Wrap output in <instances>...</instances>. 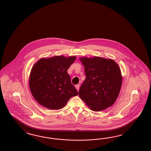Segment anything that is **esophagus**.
Returning a JSON list of instances; mask_svg holds the SVG:
<instances>
[{
    "label": "esophagus",
    "instance_id": "1",
    "mask_svg": "<svg viewBox=\"0 0 151 151\" xmlns=\"http://www.w3.org/2000/svg\"><path fill=\"white\" fill-rule=\"evenodd\" d=\"M80 84H78V85H75V88H76L77 89V90H78H78H79V88H80Z\"/></svg>",
    "mask_w": 151,
    "mask_h": 151
}]
</instances>
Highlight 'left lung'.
Returning a JSON list of instances; mask_svg holds the SVG:
<instances>
[{
  "instance_id": "left-lung-1",
  "label": "left lung",
  "mask_w": 151,
  "mask_h": 151,
  "mask_svg": "<svg viewBox=\"0 0 151 151\" xmlns=\"http://www.w3.org/2000/svg\"><path fill=\"white\" fill-rule=\"evenodd\" d=\"M86 78L80 86L79 96L90 109L99 111L114 103L122 83L118 65L111 59L81 57Z\"/></svg>"
}]
</instances>
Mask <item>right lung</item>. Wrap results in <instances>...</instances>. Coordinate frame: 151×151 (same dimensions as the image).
<instances>
[{
	"label": "right lung",
	"mask_w": 151,
	"mask_h": 151,
	"mask_svg": "<svg viewBox=\"0 0 151 151\" xmlns=\"http://www.w3.org/2000/svg\"><path fill=\"white\" fill-rule=\"evenodd\" d=\"M76 58L63 56L43 58L33 65L29 85L39 104L50 109H60L71 97L78 95L67 71Z\"/></svg>",
	"instance_id": "add662e5"
}]
</instances>
